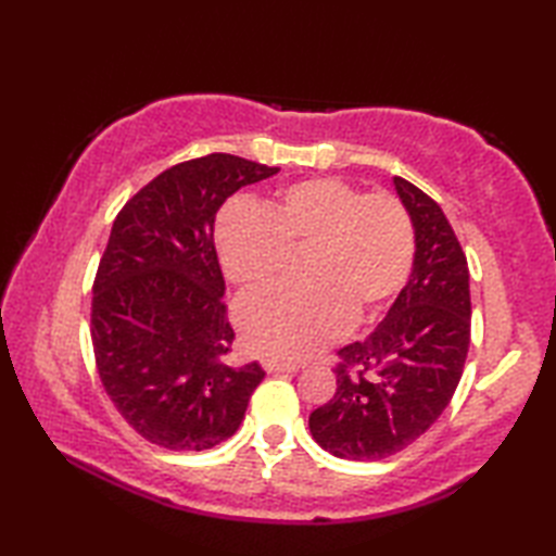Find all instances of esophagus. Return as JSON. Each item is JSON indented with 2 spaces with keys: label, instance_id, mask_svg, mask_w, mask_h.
Returning a JSON list of instances; mask_svg holds the SVG:
<instances>
[{
  "label": "esophagus",
  "instance_id": "1",
  "mask_svg": "<svg viewBox=\"0 0 556 556\" xmlns=\"http://www.w3.org/2000/svg\"><path fill=\"white\" fill-rule=\"evenodd\" d=\"M263 368L267 372H299V365L279 363V361H263Z\"/></svg>",
  "mask_w": 556,
  "mask_h": 556
}]
</instances>
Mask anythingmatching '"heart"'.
Masks as SVG:
<instances>
[{
  "instance_id": "obj_1",
  "label": "heart",
  "mask_w": 556,
  "mask_h": 556,
  "mask_svg": "<svg viewBox=\"0 0 556 556\" xmlns=\"http://www.w3.org/2000/svg\"><path fill=\"white\" fill-rule=\"evenodd\" d=\"M224 275L236 287L275 281L287 253H303L299 291L251 293L236 305L245 346L303 361L387 308L404 289L416 251L406 207L389 193L363 195L339 179L291 184L255 207L231 203L215 227Z\"/></svg>"
}]
</instances>
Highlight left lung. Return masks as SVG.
<instances>
[{"label":"left lung","mask_w":556,"mask_h":556,"mask_svg":"<svg viewBox=\"0 0 556 556\" xmlns=\"http://www.w3.org/2000/svg\"><path fill=\"white\" fill-rule=\"evenodd\" d=\"M416 255L384 320L339 351L337 392L308 418L313 440L346 460H380L413 444L452 401L470 344L468 263L442 207L394 176Z\"/></svg>","instance_id":"8db88e82"}]
</instances>
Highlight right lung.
Masks as SVG:
<instances>
[{
    "instance_id": "obj_1",
    "label": "right lung",
    "mask_w": 556,
    "mask_h": 556,
    "mask_svg": "<svg viewBox=\"0 0 556 556\" xmlns=\"http://www.w3.org/2000/svg\"><path fill=\"white\" fill-rule=\"evenodd\" d=\"M277 172L212 152L155 176L114 219L92 287L90 337L104 392L152 444H222L263 382L255 361H224L233 329L212 236L224 200Z\"/></svg>"
}]
</instances>
